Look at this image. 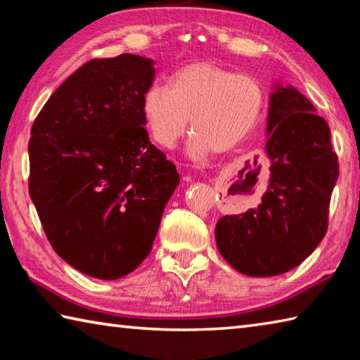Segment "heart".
<instances>
[{
	"label": "heart",
	"instance_id": "1",
	"mask_svg": "<svg viewBox=\"0 0 360 360\" xmlns=\"http://www.w3.org/2000/svg\"><path fill=\"white\" fill-rule=\"evenodd\" d=\"M265 108V90L257 77L235 75L211 62L184 66L169 77L168 89L150 85L141 114L150 138L172 149L184 136L191 119L193 135L187 155L202 162L212 152L238 148L257 127Z\"/></svg>",
	"mask_w": 360,
	"mask_h": 360
}]
</instances>
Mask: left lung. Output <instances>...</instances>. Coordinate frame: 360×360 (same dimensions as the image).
<instances>
[{"instance_id": "left-lung-1", "label": "left lung", "mask_w": 360, "mask_h": 360, "mask_svg": "<svg viewBox=\"0 0 360 360\" xmlns=\"http://www.w3.org/2000/svg\"><path fill=\"white\" fill-rule=\"evenodd\" d=\"M265 154L270 181L262 203L216 224L222 257L236 271L257 278L283 275L318 248L338 179L330 129L292 85H273Z\"/></svg>"}]
</instances>
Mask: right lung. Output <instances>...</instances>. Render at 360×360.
Wrapping results in <instances>:
<instances>
[{
    "mask_svg": "<svg viewBox=\"0 0 360 360\" xmlns=\"http://www.w3.org/2000/svg\"><path fill=\"white\" fill-rule=\"evenodd\" d=\"M154 60L95 58L36 117L30 197L53 251L84 275L119 279L148 257L179 173L150 144L141 101Z\"/></svg>",
    "mask_w": 360,
    "mask_h": 360,
    "instance_id": "obj_1",
    "label": "right lung"
}]
</instances>
